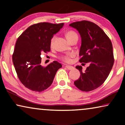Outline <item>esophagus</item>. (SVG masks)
<instances>
[{
	"label": "esophagus",
	"instance_id": "esophagus-1",
	"mask_svg": "<svg viewBox=\"0 0 125 125\" xmlns=\"http://www.w3.org/2000/svg\"><path fill=\"white\" fill-rule=\"evenodd\" d=\"M65 67L67 68L68 70H72L74 69V67L72 66H69V65H65Z\"/></svg>",
	"mask_w": 125,
	"mask_h": 125
}]
</instances>
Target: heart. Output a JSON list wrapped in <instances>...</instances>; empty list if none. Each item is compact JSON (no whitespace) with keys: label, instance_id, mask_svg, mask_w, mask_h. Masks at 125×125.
Returning a JSON list of instances; mask_svg holds the SVG:
<instances>
[{"label":"heart","instance_id":"obj_1","mask_svg":"<svg viewBox=\"0 0 125 125\" xmlns=\"http://www.w3.org/2000/svg\"><path fill=\"white\" fill-rule=\"evenodd\" d=\"M77 33L76 32L73 31H69L66 32V37L67 39H71L72 37L74 36H77ZM56 39V36L54 35L53 36L52 38L51 39L50 41V44L51 46H53L54 45V42H55ZM74 56V53H68L67 54H65V55H62L60 57V59L62 60L63 61L65 62H71L72 61V58Z\"/></svg>","mask_w":125,"mask_h":125}]
</instances>
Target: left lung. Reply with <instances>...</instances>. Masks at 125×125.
Masks as SVG:
<instances>
[{
  "instance_id": "left-lung-1",
  "label": "left lung",
  "mask_w": 125,
  "mask_h": 125,
  "mask_svg": "<svg viewBox=\"0 0 125 125\" xmlns=\"http://www.w3.org/2000/svg\"><path fill=\"white\" fill-rule=\"evenodd\" d=\"M69 25L76 28L81 37L79 61L90 64L84 72H82L81 66H76L81 75L74 83L82 91H92L103 84L113 66L112 42L104 31L93 22L82 20Z\"/></svg>"
}]
</instances>
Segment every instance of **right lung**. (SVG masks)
I'll return each mask as SVG.
<instances>
[{
	"label": "right lung",
	"instance_id": "obj_1",
	"mask_svg": "<svg viewBox=\"0 0 125 125\" xmlns=\"http://www.w3.org/2000/svg\"><path fill=\"white\" fill-rule=\"evenodd\" d=\"M64 23L47 22L31 25L17 39L12 61L19 79L29 89L42 92L51 86L62 65L54 61L46 66L41 65V53L51 51L50 41Z\"/></svg>",
	"mask_w": 125,
	"mask_h": 125
}]
</instances>
